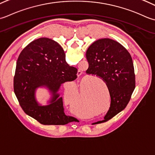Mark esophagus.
<instances>
[{
    "mask_svg": "<svg viewBox=\"0 0 155 155\" xmlns=\"http://www.w3.org/2000/svg\"><path fill=\"white\" fill-rule=\"evenodd\" d=\"M81 73H82V72H81L80 70H79V71H78V74H79L78 75H80L81 74Z\"/></svg>",
    "mask_w": 155,
    "mask_h": 155,
    "instance_id": "1",
    "label": "esophagus"
}]
</instances>
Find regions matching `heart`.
Returning <instances> with one entry per match:
<instances>
[{
    "mask_svg": "<svg viewBox=\"0 0 155 155\" xmlns=\"http://www.w3.org/2000/svg\"><path fill=\"white\" fill-rule=\"evenodd\" d=\"M68 94V91H65V96L67 95V94Z\"/></svg>",
    "mask_w": 155,
    "mask_h": 155,
    "instance_id": "heart-1",
    "label": "heart"
}]
</instances>
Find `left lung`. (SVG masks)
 <instances>
[{
	"instance_id": "obj_1",
	"label": "left lung",
	"mask_w": 155,
	"mask_h": 155,
	"mask_svg": "<svg viewBox=\"0 0 155 155\" xmlns=\"http://www.w3.org/2000/svg\"><path fill=\"white\" fill-rule=\"evenodd\" d=\"M86 58L89 68L86 73L102 78L108 86L111 104L100 124L124 110L135 88V74L131 55L121 44L104 38L96 41L88 47Z\"/></svg>"
}]
</instances>
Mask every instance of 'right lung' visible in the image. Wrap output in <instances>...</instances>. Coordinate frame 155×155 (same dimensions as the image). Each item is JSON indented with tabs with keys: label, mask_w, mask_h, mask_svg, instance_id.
Segmentation results:
<instances>
[{
	"label": "right lung",
	"mask_w": 155,
	"mask_h": 155,
	"mask_svg": "<svg viewBox=\"0 0 155 155\" xmlns=\"http://www.w3.org/2000/svg\"><path fill=\"white\" fill-rule=\"evenodd\" d=\"M78 69L69 66L61 45L49 38L31 42L20 53L14 77V91L23 111L44 125H65L78 122L64 113L61 85L77 78ZM46 87L52 94L50 104L41 106L35 97L37 88Z\"/></svg>",
	"instance_id": "right-lung-1"
}]
</instances>
